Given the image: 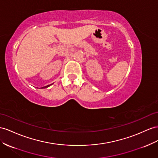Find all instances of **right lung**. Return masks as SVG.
I'll return each instance as SVG.
<instances>
[{"label": "right lung", "mask_w": 158, "mask_h": 158, "mask_svg": "<svg viewBox=\"0 0 158 158\" xmlns=\"http://www.w3.org/2000/svg\"><path fill=\"white\" fill-rule=\"evenodd\" d=\"M52 84H50V85H48V86H44V87H42V88H48V87H49L50 85H52Z\"/></svg>", "instance_id": "obj_1"}]
</instances>
